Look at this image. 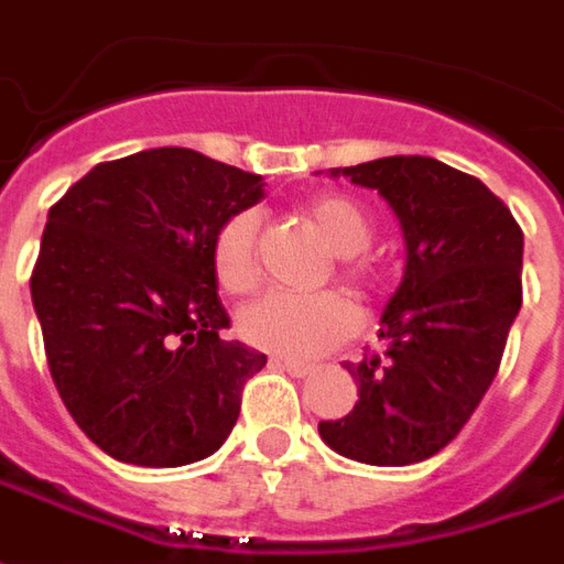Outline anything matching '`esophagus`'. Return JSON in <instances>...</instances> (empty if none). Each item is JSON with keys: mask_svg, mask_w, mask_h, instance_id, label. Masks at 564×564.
Listing matches in <instances>:
<instances>
[{"mask_svg": "<svg viewBox=\"0 0 564 564\" xmlns=\"http://www.w3.org/2000/svg\"><path fill=\"white\" fill-rule=\"evenodd\" d=\"M270 365H273L275 370H285V373H291V377H297V379H306L310 373H313V367L310 365H297V361H289V358H273Z\"/></svg>", "mask_w": 564, "mask_h": 564, "instance_id": "34e87169", "label": "esophagus"}]
</instances>
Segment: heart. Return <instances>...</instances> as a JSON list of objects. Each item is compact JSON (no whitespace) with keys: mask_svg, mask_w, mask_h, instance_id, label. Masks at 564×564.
Instances as JSON below:
<instances>
[{"mask_svg":"<svg viewBox=\"0 0 564 564\" xmlns=\"http://www.w3.org/2000/svg\"><path fill=\"white\" fill-rule=\"evenodd\" d=\"M313 221L322 227L334 251L343 254L339 275L352 282L355 289H367L373 282V270L358 251H365L373 237V227L361 203L349 197H318L310 206ZM212 275L218 289L227 294H249L258 285L261 263H258V215L249 209L227 215L212 237ZM358 327L355 306L337 291L318 294H285L270 291L258 301L242 306L237 315V334L249 346L279 358H318L330 352L343 339L352 337Z\"/></svg>","mask_w":564,"mask_h":564,"instance_id":"b5f03b06","label":"heart"}]
</instances>
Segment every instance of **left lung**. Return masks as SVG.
<instances>
[{"label":"left lung","instance_id":"1","mask_svg":"<svg viewBox=\"0 0 564 564\" xmlns=\"http://www.w3.org/2000/svg\"><path fill=\"white\" fill-rule=\"evenodd\" d=\"M389 199L406 237L401 289L386 306V352L346 365L352 413L318 422L352 462L403 467L458 437L501 367L522 306V227L480 178L434 158H382L334 175Z\"/></svg>","mask_w":564,"mask_h":564}]
</instances>
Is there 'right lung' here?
I'll return each mask as SVG.
<instances>
[{
  "mask_svg": "<svg viewBox=\"0 0 564 564\" xmlns=\"http://www.w3.org/2000/svg\"><path fill=\"white\" fill-rule=\"evenodd\" d=\"M263 197L261 175L151 148L97 163L47 212L30 291L75 425L139 467L212 455L267 355L218 337L230 315L212 237Z\"/></svg>",
  "mask_w": 564,
  "mask_h": 564,
  "instance_id": "right-lung-1",
  "label": "right lung"
}]
</instances>
